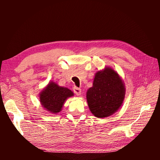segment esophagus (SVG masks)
<instances>
[{"mask_svg": "<svg viewBox=\"0 0 160 160\" xmlns=\"http://www.w3.org/2000/svg\"><path fill=\"white\" fill-rule=\"evenodd\" d=\"M73 90L74 92V93H75L76 95H80L81 93H82V89H81L80 88H78V87H73Z\"/></svg>", "mask_w": 160, "mask_h": 160, "instance_id": "34e87169", "label": "esophagus"}]
</instances>
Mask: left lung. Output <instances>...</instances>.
I'll return each mask as SVG.
<instances>
[{
	"label": "left lung",
	"instance_id": "1",
	"mask_svg": "<svg viewBox=\"0 0 160 160\" xmlns=\"http://www.w3.org/2000/svg\"><path fill=\"white\" fill-rule=\"evenodd\" d=\"M123 80L111 67L98 71L87 92L89 110L98 118L110 117L121 108L125 96Z\"/></svg>",
	"mask_w": 160,
	"mask_h": 160
}]
</instances>
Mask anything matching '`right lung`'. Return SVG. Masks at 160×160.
<instances>
[{
  "label": "right lung",
  "instance_id": "add662e5",
  "mask_svg": "<svg viewBox=\"0 0 160 160\" xmlns=\"http://www.w3.org/2000/svg\"><path fill=\"white\" fill-rule=\"evenodd\" d=\"M73 95L71 89L59 86L55 82H50L39 94V99L46 111L56 114L62 110L65 100Z\"/></svg>",
  "mask_w": 160,
  "mask_h": 160
}]
</instances>
